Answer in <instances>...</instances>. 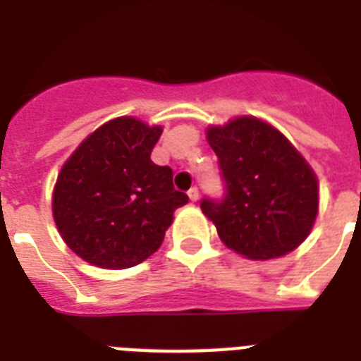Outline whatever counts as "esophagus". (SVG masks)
Returning <instances> with one entry per match:
<instances>
[{"instance_id":"obj_1","label":"esophagus","mask_w":361,"mask_h":361,"mask_svg":"<svg viewBox=\"0 0 361 361\" xmlns=\"http://www.w3.org/2000/svg\"><path fill=\"white\" fill-rule=\"evenodd\" d=\"M188 197H190V201L192 202H195L199 199V190L195 186L193 188H190V190H188Z\"/></svg>"}]
</instances>
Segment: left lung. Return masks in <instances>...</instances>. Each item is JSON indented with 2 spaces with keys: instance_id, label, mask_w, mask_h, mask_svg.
<instances>
[{
  "instance_id": "1",
  "label": "left lung",
  "mask_w": 361,
  "mask_h": 361,
  "mask_svg": "<svg viewBox=\"0 0 361 361\" xmlns=\"http://www.w3.org/2000/svg\"><path fill=\"white\" fill-rule=\"evenodd\" d=\"M225 193L204 197L201 210L228 249L252 260L293 251L314 227L319 188L297 149L256 118L208 129Z\"/></svg>"
}]
</instances>
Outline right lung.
I'll use <instances>...</instances> for the list:
<instances>
[{"instance_id": "1", "label": "right lung", "mask_w": 361, "mask_h": 361, "mask_svg": "<svg viewBox=\"0 0 361 361\" xmlns=\"http://www.w3.org/2000/svg\"><path fill=\"white\" fill-rule=\"evenodd\" d=\"M162 129L118 118L92 133L56 178L53 217L71 251L105 269L138 266L162 245L188 195L151 151Z\"/></svg>"}]
</instances>
